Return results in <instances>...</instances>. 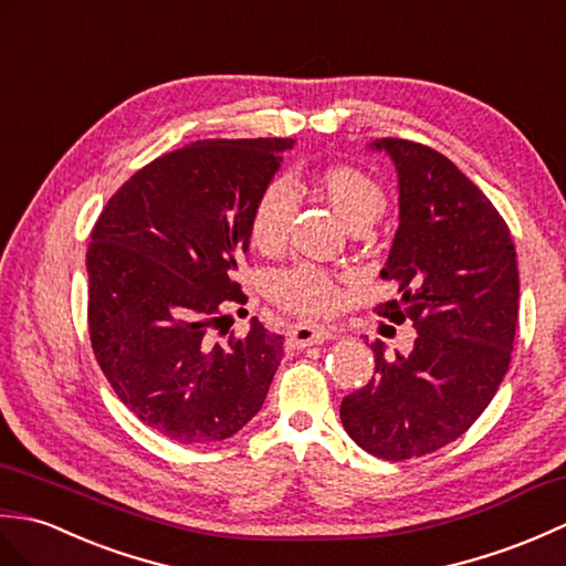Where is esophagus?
Here are the masks:
<instances>
[{
    "instance_id": "1",
    "label": "esophagus",
    "mask_w": 566,
    "mask_h": 566,
    "mask_svg": "<svg viewBox=\"0 0 566 566\" xmlns=\"http://www.w3.org/2000/svg\"><path fill=\"white\" fill-rule=\"evenodd\" d=\"M336 334L334 329H326V326H317V324H295L291 332H287V346L293 348H305L312 344H324L332 342Z\"/></svg>"
}]
</instances>
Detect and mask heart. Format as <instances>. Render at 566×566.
<instances>
[{"instance_id": "heart-1", "label": "heart", "mask_w": 566, "mask_h": 566, "mask_svg": "<svg viewBox=\"0 0 566 566\" xmlns=\"http://www.w3.org/2000/svg\"><path fill=\"white\" fill-rule=\"evenodd\" d=\"M317 186L350 228H370L387 206L385 188L358 167H326L319 171ZM295 210L297 191L291 179L275 177L263 184L249 212V242L263 254L279 251L291 232ZM266 291L275 305L293 315H329L342 303L336 275L315 263H293V266L273 271L266 281Z\"/></svg>"}]
</instances>
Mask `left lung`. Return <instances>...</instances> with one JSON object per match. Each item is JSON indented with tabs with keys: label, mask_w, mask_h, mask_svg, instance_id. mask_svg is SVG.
<instances>
[{
	"label": "left lung",
	"mask_w": 566,
	"mask_h": 566,
	"mask_svg": "<svg viewBox=\"0 0 566 566\" xmlns=\"http://www.w3.org/2000/svg\"><path fill=\"white\" fill-rule=\"evenodd\" d=\"M399 174V230L380 275L399 297L380 317L417 326L407 356L373 342L375 375L342 401L354 441L382 460L453 443L494 399L518 322V261L506 220L446 155L382 137Z\"/></svg>",
	"instance_id": "8db88e82"
}]
</instances>
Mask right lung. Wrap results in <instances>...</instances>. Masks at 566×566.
Instances as JSON below:
<instances>
[{
    "label": "right lung",
    "mask_w": 566,
    "mask_h": 566,
    "mask_svg": "<svg viewBox=\"0 0 566 566\" xmlns=\"http://www.w3.org/2000/svg\"><path fill=\"white\" fill-rule=\"evenodd\" d=\"M283 137L198 140L137 169L108 198L86 249V322L113 392L181 446L234 436L266 399L283 338L230 332L249 212L281 167ZM242 310V307H240Z\"/></svg>",
    "instance_id": "right-lung-1"
}]
</instances>
